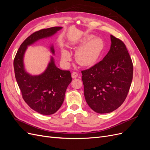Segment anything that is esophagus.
<instances>
[{
	"instance_id": "obj_1",
	"label": "esophagus",
	"mask_w": 150,
	"mask_h": 150,
	"mask_svg": "<svg viewBox=\"0 0 150 150\" xmlns=\"http://www.w3.org/2000/svg\"><path fill=\"white\" fill-rule=\"evenodd\" d=\"M71 76H72V78H76L78 76V72H73L72 73Z\"/></svg>"
}]
</instances>
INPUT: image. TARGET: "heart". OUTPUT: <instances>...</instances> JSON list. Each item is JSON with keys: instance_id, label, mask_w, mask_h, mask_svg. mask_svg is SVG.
Here are the masks:
<instances>
[{"instance_id": "heart-1", "label": "heart", "mask_w": 150, "mask_h": 150, "mask_svg": "<svg viewBox=\"0 0 150 150\" xmlns=\"http://www.w3.org/2000/svg\"><path fill=\"white\" fill-rule=\"evenodd\" d=\"M89 35L83 40V45L76 53V59L79 64L83 66H91L96 63L101 56L104 49L103 40L100 38ZM62 59L69 61L71 54L66 50L62 51Z\"/></svg>"}]
</instances>
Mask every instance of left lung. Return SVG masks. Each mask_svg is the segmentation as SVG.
<instances>
[{
  "label": "left lung",
  "mask_w": 150,
  "mask_h": 150,
  "mask_svg": "<svg viewBox=\"0 0 150 150\" xmlns=\"http://www.w3.org/2000/svg\"><path fill=\"white\" fill-rule=\"evenodd\" d=\"M110 37V50L103 59L81 71L86 101L101 114L115 111L123 103L133 79V65L125 44Z\"/></svg>",
  "instance_id": "left-lung-1"
}]
</instances>
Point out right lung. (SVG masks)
<instances>
[{
  "label": "right lung",
  "instance_id": "right-lung-1",
  "mask_svg": "<svg viewBox=\"0 0 150 150\" xmlns=\"http://www.w3.org/2000/svg\"><path fill=\"white\" fill-rule=\"evenodd\" d=\"M61 29V27H53L32 34L22 43L13 60L15 77L22 98L30 108L44 115H52L61 106L66 89L72 81L71 72L59 69L51 57L43 73L32 76L24 69V55L28 46L40 39L52 36ZM51 51L54 54L53 46Z\"/></svg>",
  "mask_w": 150,
  "mask_h": 150
}]
</instances>
